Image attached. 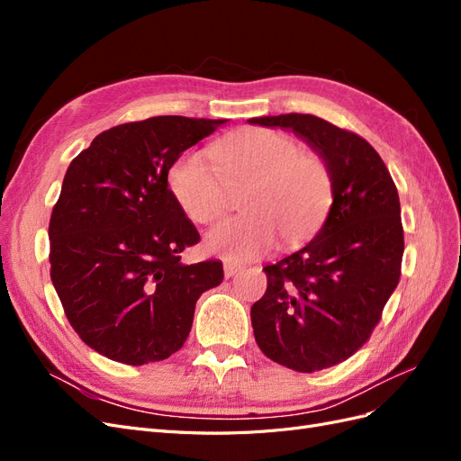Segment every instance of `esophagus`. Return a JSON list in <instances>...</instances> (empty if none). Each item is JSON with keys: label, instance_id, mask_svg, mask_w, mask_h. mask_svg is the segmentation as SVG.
Here are the masks:
<instances>
[{"label": "esophagus", "instance_id": "1", "mask_svg": "<svg viewBox=\"0 0 461 461\" xmlns=\"http://www.w3.org/2000/svg\"><path fill=\"white\" fill-rule=\"evenodd\" d=\"M222 269H225V276L230 278V276H234L236 273L242 269V265L240 263H232V261H225V265H222Z\"/></svg>", "mask_w": 461, "mask_h": 461}]
</instances>
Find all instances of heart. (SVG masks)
Instances as JSON below:
<instances>
[{
	"label": "heart",
	"mask_w": 461,
	"mask_h": 461,
	"mask_svg": "<svg viewBox=\"0 0 461 461\" xmlns=\"http://www.w3.org/2000/svg\"><path fill=\"white\" fill-rule=\"evenodd\" d=\"M203 151H190L169 173V188L183 213L198 225H213L227 213L230 190L242 188L239 219L207 234L209 254L234 261L261 258L281 240L296 248L319 232L334 200L330 165L303 151L294 138L271 129H244Z\"/></svg>",
	"instance_id": "1"
}]
</instances>
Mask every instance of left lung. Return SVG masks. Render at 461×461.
Here are the masks:
<instances>
[{"mask_svg": "<svg viewBox=\"0 0 461 461\" xmlns=\"http://www.w3.org/2000/svg\"><path fill=\"white\" fill-rule=\"evenodd\" d=\"M249 122L292 131L332 169L334 200L323 227L298 252L263 267L267 290L252 305L265 356L300 373L327 369L369 340L398 286V190L379 153L356 132L303 113Z\"/></svg>", "mask_w": 461, "mask_h": 461, "instance_id": "obj_1", "label": "left lung"}]
</instances>
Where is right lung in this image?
<instances>
[{"label": "right lung", "mask_w": 461, "mask_h": 461, "mask_svg": "<svg viewBox=\"0 0 461 461\" xmlns=\"http://www.w3.org/2000/svg\"><path fill=\"white\" fill-rule=\"evenodd\" d=\"M222 122H124L68 165L50 219V275L68 323L97 354L127 366L167 359L183 348L198 298L222 283L221 261H180L200 234L167 180L180 153Z\"/></svg>", "instance_id": "right-lung-1"}]
</instances>
